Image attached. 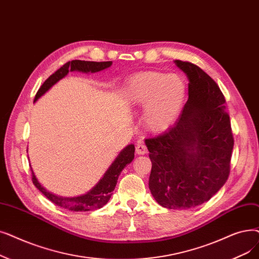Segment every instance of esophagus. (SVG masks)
Segmentation results:
<instances>
[{"instance_id": "34e87169", "label": "esophagus", "mask_w": 259, "mask_h": 259, "mask_svg": "<svg viewBox=\"0 0 259 259\" xmlns=\"http://www.w3.org/2000/svg\"><path fill=\"white\" fill-rule=\"evenodd\" d=\"M147 147H146V145L143 142H138L137 144V147H136V152L138 154H146L147 153Z\"/></svg>"}]
</instances>
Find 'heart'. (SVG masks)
Listing matches in <instances>:
<instances>
[{
	"label": "heart",
	"mask_w": 259,
	"mask_h": 259,
	"mask_svg": "<svg viewBox=\"0 0 259 259\" xmlns=\"http://www.w3.org/2000/svg\"><path fill=\"white\" fill-rule=\"evenodd\" d=\"M185 94V81L180 75L144 72L131 77L125 90V99L133 107H146V127L150 131L161 132L177 119Z\"/></svg>",
	"instance_id": "obj_1"
}]
</instances>
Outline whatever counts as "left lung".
I'll return each mask as SVG.
<instances>
[{
	"instance_id": "8db88e82",
	"label": "left lung",
	"mask_w": 259,
	"mask_h": 259,
	"mask_svg": "<svg viewBox=\"0 0 259 259\" xmlns=\"http://www.w3.org/2000/svg\"><path fill=\"white\" fill-rule=\"evenodd\" d=\"M175 63L188 78V99L175 125L145 144L152 163L151 195L163 207L187 209L227 182L234 139L218 84L194 63Z\"/></svg>"
}]
</instances>
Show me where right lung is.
<instances>
[{"mask_svg": "<svg viewBox=\"0 0 259 259\" xmlns=\"http://www.w3.org/2000/svg\"><path fill=\"white\" fill-rule=\"evenodd\" d=\"M112 65V61H104V62H95V61H83V60H73L66 62L63 64L59 70L56 71L53 75H51L48 79L43 82V84L38 90V92L35 96V100H37L43 95L46 94L49 90L56 83L58 82L63 77H65L70 71H78L82 73H96L99 71H103L108 69ZM134 145H128L127 147L123 148L119 154L117 155L114 162L110 165L108 170L105 172L103 178L99 180V182L88 192L85 195L73 197V198H65L61 196L55 195L49 190L44 188L38 181L35 174L31 169V179L32 183L40 190V192L46 196L50 201L56 205H58L62 208L69 209L72 211H88V210H94L97 208L103 207L108 203L112 196L117 179L126 165L130 164L134 159Z\"/></svg>", "mask_w": 259, "mask_h": 259, "instance_id": "add662e5", "label": "right lung"}]
</instances>
